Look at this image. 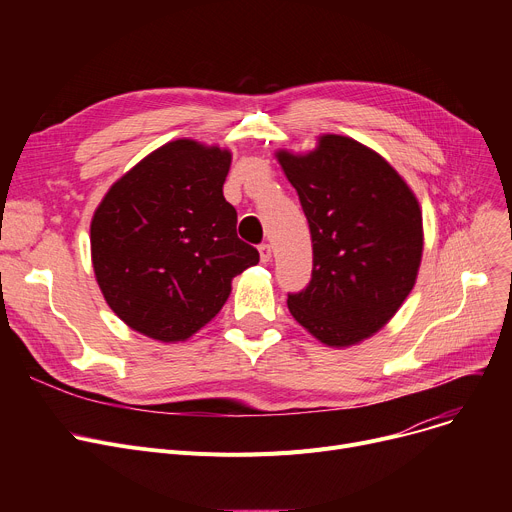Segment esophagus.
Listing matches in <instances>:
<instances>
[{"mask_svg": "<svg viewBox=\"0 0 512 512\" xmlns=\"http://www.w3.org/2000/svg\"><path fill=\"white\" fill-rule=\"evenodd\" d=\"M259 257H261L263 263H267V261L272 259V247L267 245V242H261V245H259Z\"/></svg>", "mask_w": 512, "mask_h": 512, "instance_id": "obj_1", "label": "esophagus"}]
</instances>
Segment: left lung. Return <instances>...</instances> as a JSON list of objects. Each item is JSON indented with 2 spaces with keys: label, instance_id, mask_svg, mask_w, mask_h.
Returning <instances> with one entry per match:
<instances>
[{
  "label": "left lung",
  "instance_id": "1",
  "mask_svg": "<svg viewBox=\"0 0 512 512\" xmlns=\"http://www.w3.org/2000/svg\"><path fill=\"white\" fill-rule=\"evenodd\" d=\"M313 240V272L288 292L292 317L330 346L378 332L409 297L421 251V209L396 170L361 143L326 134L309 155L278 153Z\"/></svg>",
  "mask_w": 512,
  "mask_h": 512
}]
</instances>
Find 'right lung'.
Listing matches in <instances>:
<instances>
[{
  "label": "right lung",
  "instance_id": "add662e5",
  "mask_svg": "<svg viewBox=\"0 0 512 512\" xmlns=\"http://www.w3.org/2000/svg\"><path fill=\"white\" fill-rule=\"evenodd\" d=\"M230 153L180 139L124 174L97 207L91 253L107 305L149 338L193 336L259 253L236 234L222 186Z\"/></svg>",
  "mask_w": 512,
  "mask_h": 512
}]
</instances>
